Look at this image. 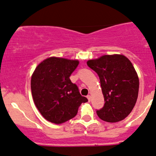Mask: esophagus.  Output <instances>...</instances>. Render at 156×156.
<instances>
[{
  "label": "esophagus",
  "instance_id": "obj_1",
  "mask_svg": "<svg viewBox=\"0 0 156 156\" xmlns=\"http://www.w3.org/2000/svg\"><path fill=\"white\" fill-rule=\"evenodd\" d=\"M87 99H88V101H91V96H90V95H88Z\"/></svg>",
  "mask_w": 156,
  "mask_h": 156
}]
</instances>
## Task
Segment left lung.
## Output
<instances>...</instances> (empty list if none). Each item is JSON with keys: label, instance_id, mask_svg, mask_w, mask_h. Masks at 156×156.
<instances>
[{"label": "left lung", "instance_id": "1", "mask_svg": "<svg viewBox=\"0 0 156 156\" xmlns=\"http://www.w3.org/2000/svg\"><path fill=\"white\" fill-rule=\"evenodd\" d=\"M87 65L97 73L104 97V106L97 115L108 122L127 117L136 102L139 78L130 60L121 54L104 55L89 59Z\"/></svg>", "mask_w": 156, "mask_h": 156}]
</instances>
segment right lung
Segmentation results:
<instances>
[{"mask_svg": "<svg viewBox=\"0 0 156 156\" xmlns=\"http://www.w3.org/2000/svg\"><path fill=\"white\" fill-rule=\"evenodd\" d=\"M78 63V59L51 56L41 62L32 74L34 102L47 121L64 123L76 115L82 103L88 101L70 79Z\"/></svg>", "mask_w": 156, "mask_h": 156, "instance_id": "right-lung-1", "label": "right lung"}]
</instances>
